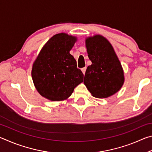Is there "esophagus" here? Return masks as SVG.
Masks as SVG:
<instances>
[{"label": "esophagus", "mask_w": 152, "mask_h": 152, "mask_svg": "<svg viewBox=\"0 0 152 152\" xmlns=\"http://www.w3.org/2000/svg\"><path fill=\"white\" fill-rule=\"evenodd\" d=\"M82 72H83L84 74H85V72H86V67H84V68H82Z\"/></svg>", "instance_id": "esophagus-1"}]
</instances>
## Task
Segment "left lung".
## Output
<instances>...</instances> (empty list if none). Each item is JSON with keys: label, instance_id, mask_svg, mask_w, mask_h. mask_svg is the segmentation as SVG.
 Returning <instances> with one entry per match:
<instances>
[{"label": "left lung", "instance_id": "obj_1", "mask_svg": "<svg viewBox=\"0 0 152 152\" xmlns=\"http://www.w3.org/2000/svg\"><path fill=\"white\" fill-rule=\"evenodd\" d=\"M86 45L92 61L84 76L87 88L96 98H107L116 93L124 82V74L112 45L101 35L88 38Z\"/></svg>", "mask_w": 152, "mask_h": 152}]
</instances>
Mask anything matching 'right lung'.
<instances>
[{
  "label": "right lung",
  "mask_w": 152,
  "mask_h": 152,
  "mask_svg": "<svg viewBox=\"0 0 152 152\" xmlns=\"http://www.w3.org/2000/svg\"><path fill=\"white\" fill-rule=\"evenodd\" d=\"M76 41L66 33L55 35L43 46L33 64L31 75L35 88L50 101L66 99L83 82L84 74L70 53Z\"/></svg>",
  "instance_id": "add662e5"
}]
</instances>
